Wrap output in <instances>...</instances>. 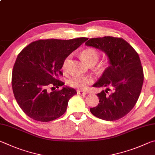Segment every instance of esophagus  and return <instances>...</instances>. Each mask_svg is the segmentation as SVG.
Segmentation results:
<instances>
[{
  "mask_svg": "<svg viewBox=\"0 0 155 155\" xmlns=\"http://www.w3.org/2000/svg\"><path fill=\"white\" fill-rule=\"evenodd\" d=\"M77 93L79 94H88L87 91H81V90H78L77 91Z\"/></svg>",
  "mask_w": 155,
  "mask_h": 155,
  "instance_id": "obj_1",
  "label": "esophagus"
}]
</instances>
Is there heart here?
Instances as JSON below:
<instances>
[{"label":"heart","mask_w":155,"mask_h":155,"mask_svg":"<svg viewBox=\"0 0 155 155\" xmlns=\"http://www.w3.org/2000/svg\"><path fill=\"white\" fill-rule=\"evenodd\" d=\"M99 52L96 49L89 48L84 49L80 53V56L86 64L89 65L94 64L99 59ZM70 57L68 56L64 60L62 64V69L64 71L67 70L69 64ZM93 82V78L90 75L75 76L69 80V84L73 87L84 89L88 85L91 84Z\"/></svg>","instance_id":"heart-1"}]
</instances>
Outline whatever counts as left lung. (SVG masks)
<instances>
[{"label": "left lung", "instance_id": "left-lung-1", "mask_svg": "<svg viewBox=\"0 0 155 155\" xmlns=\"http://www.w3.org/2000/svg\"><path fill=\"white\" fill-rule=\"evenodd\" d=\"M85 45L104 52L110 64L93 85V87L106 90L97 94L99 103L97 106L91 108V112L104 120H118L134 108L142 91L143 73L139 55L122 38H93ZM110 90L112 93L108 94Z\"/></svg>", "mask_w": 155, "mask_h": 155}]
</instances>
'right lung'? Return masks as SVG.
<instances>
[{
    "instance_id": "add662e5",
    "label": "right lung",
    "mask_w": 155,
    "mask_h": 155,
    "mask_svg": "<svg viewBox=\"0 0 155 155\" xmlns=\"http://www.w3.org/2000/svg\"><path fill=\"white\" fill-rule=\"evenodd\" d=\"M88 39H45L32 42L18 54L12 72L14 97L23 112L33 120L49 122L66 112L69 99L77 94L57 79L62 75L64 60ZM61 86L60 91L50 87Z\"/></svg>"
}]
</instances>
